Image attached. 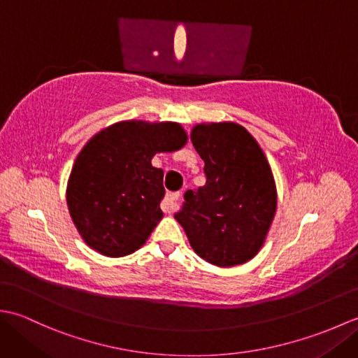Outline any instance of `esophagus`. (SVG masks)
Listing matches in <instances>:
<instances>
[{"label":"esophagus","mask_w":358,"mask_h":358,"mask_svg":"<svg viewBox=\"0 0 358 358\" xmlns=\"http://www.w3.org/2000/svg\"><path fill=\"white\" fill-rule=\"evenodd\" d=\"M178 199H180V192L166 194L164 200L162 203V209L166 212V214H172V212L177 210V208H178Z\"/></svg>","instance_id":"1"}]
</instances>
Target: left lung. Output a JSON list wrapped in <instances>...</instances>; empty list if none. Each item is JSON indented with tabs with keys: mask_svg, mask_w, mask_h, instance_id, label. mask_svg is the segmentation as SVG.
I'll return each mask as SVG.
<instances>
[{
	"mask_svg": "<svg viewBox=\"0 0 358 358\" xmlns=\"http://www.w3.org/2000/svg\"><path fill=\"white\" fill-rule=\"evenodd\" d=\"M191 140L206 185L189 189L175 214L196 255L220 268L257 255L277 209V189L262 148L235 123L196 124Z\"/></svg>",
	"mask_w": 358,
	"mask_h": 358,
	"instance_id": "obj_1",
	"label": "left lung"
}]
</instances>
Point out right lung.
Listing matches in <instances>:
<instances>
[{
	"label": "right lung",
	"mask_w": 358,
	"mask_h": 358,
	"mask_svg": "<svg viewBox=\"0 0 358 358\" xmlns=\"http://www.w3.org/2000/svg\"><path fill=\"white\" fill-rule=\"evenodd\" d=\"M178 123L121 121L98 132L78 154L67 181V206L87 245L106 257L140 249L163 218V171L157 152L186 144Z\"/></svg>",
	"instance_id": "1"
}]
</instances>
